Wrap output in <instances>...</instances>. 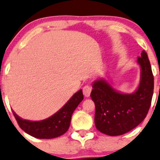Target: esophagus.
Masks as SVG:
<instances>
[{"label":"esophagus","instance_id":"esophagus-1","mask_svg":"<svg viewBox=\"0 0 160 160\" xmlns=\"http://www.w3.org/2000/svg\"><path fill=\"white\" fill-rule=\"evenodd\" d=\"M92 88L90 86H88V85L85 86L83 87V88H82V92H83L84 96L86 97V98L89 97L91 92H92Z\"/></svg>","mask_w":160,"mask_h":160}]
</instances>
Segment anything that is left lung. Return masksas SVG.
I'll return each mask as SVG.
<instances>
[{
    "label": "left lung",
    "instance_id": "left-lung-1",
    "mask_svg": "<svg viewBox=\"0 0 160 160\" xmlns=\"http://www.w3.org/2000/svg\"><path fill=\"white\" fill-rule=\"evenodd\" d=\"M140 81L132 94L117 92L103 79L92 84L91 98L95 104L97 129L109 136L124 134L142 122L151 106L153 93V76L147 53L138 57Z\"/></svg>",
    "mask_w": 160,
    "mask_h": 160
}]
</instances>
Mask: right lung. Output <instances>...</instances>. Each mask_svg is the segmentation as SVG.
Returning <instances> with one entry per match:
<instances>
[{
    "label": "right lung",
    "mask_w": 160,
    "mask_h": 160,
    "mask_svg": "<svg viewBox=\"0 0 160 160\" xmlns=\"http://www.w3.org/2000/svg\"><path fill=\"white\" fill-rule=\"evenodd\" d=\"M82 100L83 94L80 89L58 112L40 121L23 120L18 116L13 110L12 113L19 126L28 134L38 139H52L61 136L68 131L72 115Z\"/></svg>",
    "instance_id": "add662e5"
}]
</instances>
